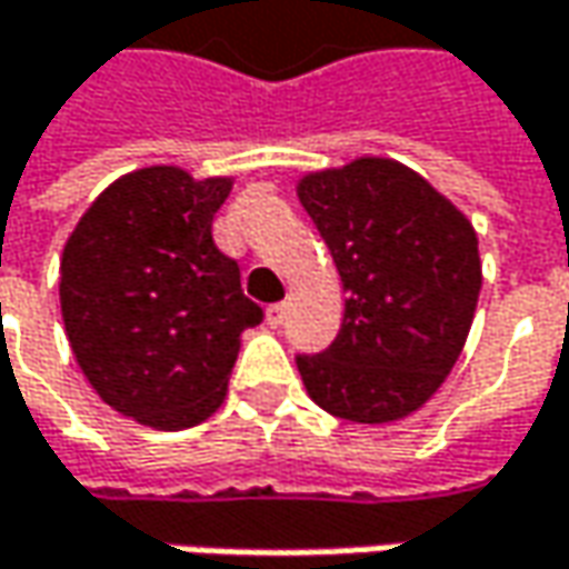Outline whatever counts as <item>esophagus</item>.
I'll list each match as a JSON object with an SVG mask.
<instances>
[{"mask_svg": "<svg viewBox=\"0 0 569 569\" xmlns=\"http://www.w3.org/2000/svg\"><path fill=\"white\" fill-rule=\"evenodd\" d=\"M286 322V302H273V306H267V326L270 329H280Z\"/></svg>", "mask_w": 569, "mask_h": 569, "instance_id": "1", "label": "esophagus"}]
</instances>
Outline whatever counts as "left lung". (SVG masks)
I'll list each match as a JSON object with an SVG mask.
<instances>
[{
  "instance_id": "obj_1",
  "label": "left lung",
  "mask_w": 569,
  "mask_h": 569,
  "mask_svg": "<svg viewBox=\"0 0 569 569\" xmlns=\"http://www.w3.org/2000/svg\"><path fill=\"white\" fill-rule=\"evenodd\" d=\"M296 194L348 292L336 341L296 358L302 385L341 420H403L437 393L472 329L476 228L423 176L378 156L309 172Z\"/></svg>"
}]
</instances>
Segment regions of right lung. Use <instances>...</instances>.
Returning <instances> with one entry per match:
<instances>
[{
  "instance_id": "obj_1",
  "label": "right lung",
  "mask_w": 569,
  "mask_h": 569,
  "mask_svg": "<svg viewBox=\"0 0 569 569\" xmlns=\"http://www.w3.org/2000/svg\"><path fill=\"white\" fill-rule=\"evenodd\" d=\"M231 179L149 166L97 194L61 257V316L83 378L117 413L152 430L208 420L231 378L240 332L263 309L211 221Z\"/></svg>"
}]
</instances>
